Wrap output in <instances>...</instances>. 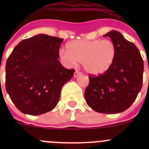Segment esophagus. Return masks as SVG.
<instances>
[{
	"label": "esophagus",
	"mask_w": 149,
	"mask_h": 149,
	"mask_svg": "<svg viewBox=\"0 0 149 149\" xmlns=\"http://www.w3.org/2000/svg\"><path fill=\"white\" fill-rule=\"evenodd\" d=\"M81 73L80 71H79V70H76L74 73V75H73V76H74V78H77L78 76H81Z\"/></svg>",
	"instance_id": "esophagus-1"
}]
</instances>
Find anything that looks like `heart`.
Wrapping results in <instances>:
<instances>
[{
  "instance_id": "heart-1",
  "label": "heart",
  "mask_w": 149,
  "mask_h": 149,
  "mask_svg": "<svg viewBox=\"0 0 149 149\" xmlns=\"http://www.w3.org/2000/svg\"><path fill=\"white\" fill-rule=\"evenodd\" d=\"M61 49L59 58L66 66L81 62L84 70L91 76H101L111 68L117 58V47L111 40H78Z\"/></svg>"
}]
</instances>
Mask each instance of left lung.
I'll use <instances>...</instances> for the list:
<instances>
[{"label":"left lung","mask_w":149,"mask_h":149,"mask_svg":"<svg viewBox=\"0 0 149 149\" xmlns=\"http://www.w3.org/2000/svg\"><path fill=\"white\" fill-rule=\"evenodd\" d=\"M104 37H109L115 44L117 58L107 72L89 76L84 96L87 104L96 112L120 113L131 106L141 91L143 61L137 47L119 31L112 30Z\"/></svg>","instance_id":"1"}]
</instances>
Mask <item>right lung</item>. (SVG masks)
<instances>
[{"label":"right lung","instance_id":"obj_1","mask_svg":"<svg viewBox=\"0 0 149 149\" xmlns=\"http://www.w3.org/2000/svg\"><path fill=\"white\" fill-rule=\"evenodd\" d=\"M63 40L40 34L22 40L14 47L6 65V88L24 114L39 115L52 110L60 100L63 86L74 70L60 63Z\"/></svg>","mask_w":149,"mask_h":149}]
</instances>
